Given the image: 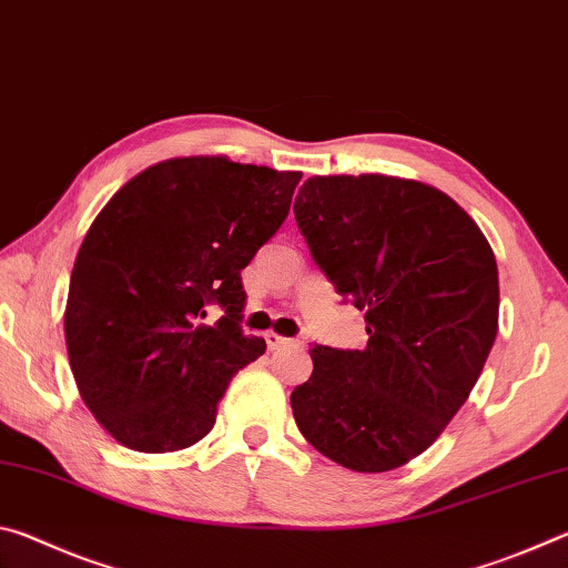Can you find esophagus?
I'll use <instances>...</instances> for the list:
<instances>
[{
    "mask_svg": "<svg viewBox=\"0 0 568 568\" xmlns=\"http://www.w3.org/2000/svg\"><path fill=\"white\" fill-rule=\"evenodd\" d=\"M265 343H267V351H281L285 345H293L291 338H283V335L277 333H265Z\"/></svg>",
    "mask_w": 568,
    "mask_h": 568,
    "instance_id": "obj_1",
    "label": "esophagus"
}]
</instances>
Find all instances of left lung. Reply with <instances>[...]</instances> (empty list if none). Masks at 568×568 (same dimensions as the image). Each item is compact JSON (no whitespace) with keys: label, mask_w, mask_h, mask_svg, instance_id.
I'll use <instances>...</instances> for the list:
<instances>
[{"label":"left lung","mask_w":568,"mask_h":568,"mask_svg":"<svg viewBox=\"0 0 568 568\" xmlns=\"http://www.w3.org/2000/svg\"><path fill=\"white\" fill-rule=\"evenodd\" d=\"M293 213L368 333L363 351H311L313 376L291 396L297 428L351 470L398 468L440 436L491 353L494 250L454 200L413 180L311 178Z\"/></svg>","instance_id":"8db88e82"}]
</instances>
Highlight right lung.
Wrapping results in <instances>:
<instances>
[{
	"label": "right lung",
	"instance_id": "right-lung-1",
	"mask_svg": "<svg viewBox=\"0 0 568 568\" xmlns=\"http://www.w3.org/2000/svg\"><path fill=\"white\" fill-rule=\"evenodd\" d=\"M301 172L178 158L112 195L77 253L64 335L72 376L122 446L187 448L230 378L265 353L243 333L240 271L283 225ZM221 318L207 326L206 307Z\"/></svg>",
	"mask_w": 568,
	"mask_h": 568
}]
</instances>
